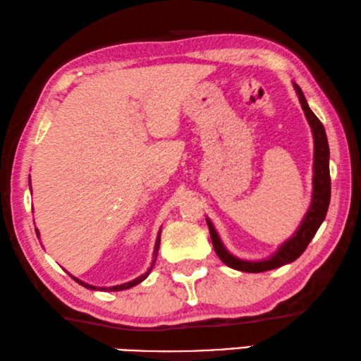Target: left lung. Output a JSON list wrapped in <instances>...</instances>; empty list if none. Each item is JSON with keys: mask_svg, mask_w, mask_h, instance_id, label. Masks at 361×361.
Returning <instances> with one entry per match:
<instances>
[{"mask_svg": "<svg viewBox=\"0 0 361 361\" xmlns=\"http://www.w3.org/2000/svg\"><path fill=\"white\" fill-rule=\"evenodd\" d=\"M296 93H298L300 103L305 116L307 118L309 125H311L312 136H314V177H312V201L311 206L306 212L305 219L300 224L298 230L295 231L292 238H288L286 243L281 244V247L274 252L269 258L264 260H241V258L230 254L224 243L220 241L216 228L209 219H206L207 226H209L211 239L214 250H216L217 257L222 260L226 267L233 269L244 271V273H263V271L281 268L283 264L292 263L298 258L302 252L306 250L307 244L312 241L315 233H317L319 226L325 220L328 206H330V195H331V179H330V147H328V139L324 125L320 120L315 117V114L307 106V101L302 94L301 88L293 84Z\"/></svg>", "mask_w": 361, "mask_h": 361, "instance_id": "left-lung-1", "label": "left lung"}]
</instances>
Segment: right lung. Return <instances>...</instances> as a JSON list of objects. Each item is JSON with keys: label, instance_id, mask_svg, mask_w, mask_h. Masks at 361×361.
Wrapping results in <instances>:
<instances>
[{"label": "right lung", "instance_id": "add662e5", "mask_svg": "<svg viewBox=\"0 0 361 361\" xmlns=\"http://www.w3.org/2000/svg\"><path fill=\"white\" fill-rule=\"evenodd\" d=\"M161 231V230H160ZM160 231H158V236H157V243H155V247H154V262H152V267L149 268V271L145 274H142V276H139V277H136V279H133V281H130V282H126V283H122V286H114V287H109V288H106V287H103L101 290H107V292H120V290H126V288H131V287H135V286H137L139 282H142L145 277L149 276V273H150V269L154 268V263H155V260H157V255H158V249H160ZM36 235L39 236V231L36 230ZM73 279L78 282V283H80L82 287H85V288H90V290H97L98 287H93V286H90V283H85V282H82V281H79V279H75V277H73Z\"/></svg>", "mask_w": 361, "mask_h": 361}]
</instances>
